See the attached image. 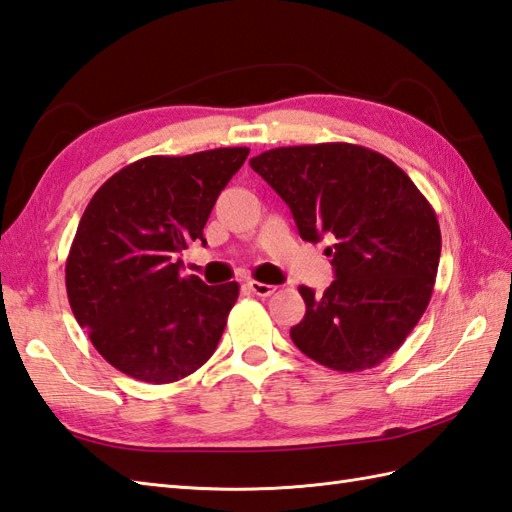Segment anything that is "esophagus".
<instances>
[{
  "label": "esophagus",
  "mask_w": 512,
  "mask_h": 512,
  "mask_svg": "<svg viewBox=\"0 0 512 512\" xmlns=\"http://www.w3.org/2000/svg\"><path fill=\"white\" fill-rule=\"evenodd\" d=\"M247 287L254 295H258V298H269V295L276 291L274 285H265V282H258V280H249Z\"/></svg>",
  "instance_id": "34e87169"
}]
</instances>
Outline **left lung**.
Wrapping results in <instances>:
<instances>
[{
    "label": "left lung",
    "instance_id": "left-lung-1",
    "mask_svg": "<svg viewBox=\"0 0 512 512\" xmlns=\"http://www.w3.org/2000/svg\"><path fill=\"white\" fill-rule=\"evenodd\" d=\"M291 208L309 243L333 238L335 280L322 295L300 287L304 320L291 339L339 372L379 366L423 317L440 260L434 208L388 157L366 146H280L249 160Z\"/></svg>",
    "mask_w": 512,
    "mask_h": 512
}]
</instances>
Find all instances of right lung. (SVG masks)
Listing matches in <instances>:
<instances>
[{
	"label": "right lung",
	"mask_w": 512,
	"mask_h": 512,
	"mask_svg": "<svg viewBox=\"0 0 512 512\" xmlns=\"http://www.w3.org/2000/svg\"><path fill=\"white\" fill-rule=\"evenodd\" d=\"M249 149L151 155L118 170L85 208L65 263L72 313L113 368L144 383L188 377L217 350L236 282L181 276Z\"/></svg>",
	"instance_id": "add662e5"
}]
</instances>
